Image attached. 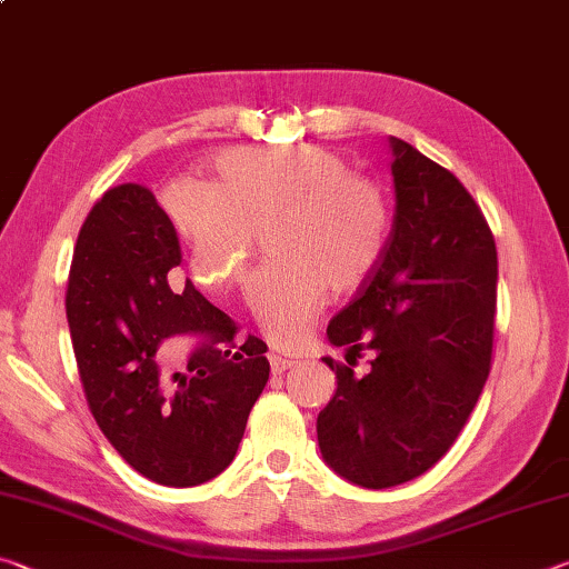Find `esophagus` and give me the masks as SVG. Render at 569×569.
<instances>
[{"label":"esophagus","mask_w":569,"mask_h":569,"mask_svg":"<svg viewBox=\"0 0 569 569\" xmlns=\"http://www.w3.org/2000/svg\"><path fill=\"white\" fill-rule=\"evenodd\" d=\"M268 361H271V369H273V373H281V371H286V369H291V366L296 363L293 359H288V356H281V353H268Z\"/></svg>","instance_id":"1"}]
</instances>
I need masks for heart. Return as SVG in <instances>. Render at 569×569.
I'll list each match as a JSON object with an SVG mask.
<instances>
[{
    "mask_svg": "<svg viewBox=\"0 0 569 569\" xmlns=\"http://www.w3.org/2000/svg\"><path fill=\"white\" fill-rule=\"evenodd\" d=\"M216 182H182L168 196L190 271L210 291L233 286L253 233L273 258L250 276L246 301L276 346L293 349L311 331L331 288L356 291L387 250L389 200L316 146L233 148L213 160Z\"/></svg>",
    "mask_w": 569,
    "mask_h": 569,
    "instance_id": "b5f03b06",
    "label": "heart"
}]
</instances>
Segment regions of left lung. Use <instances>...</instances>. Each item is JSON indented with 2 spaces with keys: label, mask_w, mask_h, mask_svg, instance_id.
I'll list each match as a JSON object with an SVG mask.
<instances>
[{
  "label": "left lung",
  "mask_w": 569,
  "mask_h": 569,
  "mask_svg": "<svg viewBox=\"0 0 569 569\" xmlns=\"http://www.w3.org/2000/svg\"><path fill=\"white\" fill-rule=\"evenodd\" d=\"M391 146L393 226L381 261L331 319L336 393L316 421L321 457L366 489L421 477L455 445L492 363L495 236L455 172L399 138ZM373 350L359 380L350 366Z\"/></svg>",
  "instance_id": "8db88e82"
}]
</instances>
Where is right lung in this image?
<instances>
[{
	"label": "right lung",
	"mask_w": 569,
	"mask_h": 569,
	"mask_svg": "<svg viewBox=\"0 0 569 569\" xmlns=\"http://www.w3.org/2000/svg\"><path fill=\"white\" fill-rule=\"evenodd\" d=\"M176 226L148 188L124 182L94 203L77 238L67 323L90 411L118 455L166 487H196L233 461L248 413L268 381L266 343L248 336L186 281ZM192 330L207 341L191 355L192 378L164 381L157 349ZM244 353L240 355L239 351Z\"/></svg>",
	"instance_id": "obj_1"
}]
</instances>
